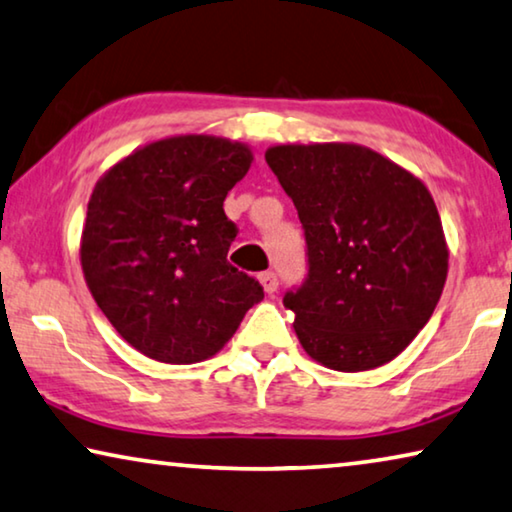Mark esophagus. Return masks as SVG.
<instances>
[{"instance_id": "esophagus-1", "label": "esophagus", "mask_w": 512, "mask_h": 512, "mask_svg": "<svg viewBox=\"0 0 512 512\" xmlns=\"http://www.w3.org/2000/svg\"><path fill=\"white\" fill-rule=\"evenodd\" d=\"M259 282H262L266 294H276L278 292V276L273 271L259 273Z\"/></svg>"}]
</instances>
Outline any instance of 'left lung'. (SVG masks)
<instances>
[{"instance_id":"obj_1","label":"left lung","mask_w":512,"mask_h":512,"mask_svg":"<svg viewBox=\"0 0 512 512\" xmlns=\"http://www.w3.org/2000/svg\"><path fill=\"white\" fill-rule=\"evenodd\" d=\"M266 163L308 243V278L282 299L305 354L338 372L393 361L432 317L448 276L430 190L352 142L276 144Z\"/></svg>"}]
</instances>
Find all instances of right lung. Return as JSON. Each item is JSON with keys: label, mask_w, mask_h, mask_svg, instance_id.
I'll return each mask as SVG.
<instances>
[{"label": "right lung", "mask_w": 512, "mask_h": 512, "mask_svg": "<svg viewBox=\"0 0 512 512\" xmlns=\"http://www.w3.org/2000/svg\"><path fill=\"white\" fill-rule=\"evenodd\" d=\"M253 163L248 144L174 135L135 149L96 181L80 264L103 315L160 363L207 361L264 299L227 262L236 225L223 202Z\"/></svg>", "instance_id": "1"}]
</instances>
